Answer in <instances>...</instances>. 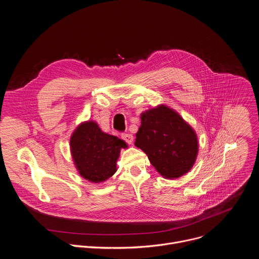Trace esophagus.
<instances>
[{"label": "esophagus", "mask_w": 259, "mask_h": 259, "mask_svg": "<svg viewBox=\"0 0 259 259\" xmlns=\"http://www.w3.org/2000/svg\"><path fill=\"white\" fill-rule=\"evenodd\" d=\"M121 137H122V139H123V140H125L128 144H132V142H133V135H132V134L123 133Z\"/></svg>", "instance_id": "1"}]
</instances>
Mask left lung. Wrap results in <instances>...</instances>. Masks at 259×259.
<instances>
[{"mask_svg":"<svg viewBox=\"0 0 259 259\" xmlns=\"http://www.w3.org/2000/svg\"><path fill=\"white\" fill-rule=\"evenodd\" d=\"M140 119L135 145L147 155L156 170L167 179L188 173L199 152L195 130L163 104L142 113Z\"/></svg>","mask_w":259,"mask_h":259,"instance_id":"obj_1","label":"left lung"}]
</instances>
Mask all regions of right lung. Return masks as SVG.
<instances>
[{"label": "right lung", "instance_id": "right-lung-1", "mask_svg": "<svg viewBox=\"0 0 259 259\" xmlns=\"http://www.w3.org/2000/svg\"><path fill=\"white\" fill-rule=\"evenodd\" d=\"M70 153L80 175L95 183L105 181L117 171V161L127 143L101 131L94 121L84 122L73 131Z\"/></svg>", "mask_w": 259, "mask_h": 259}]
</instances>
